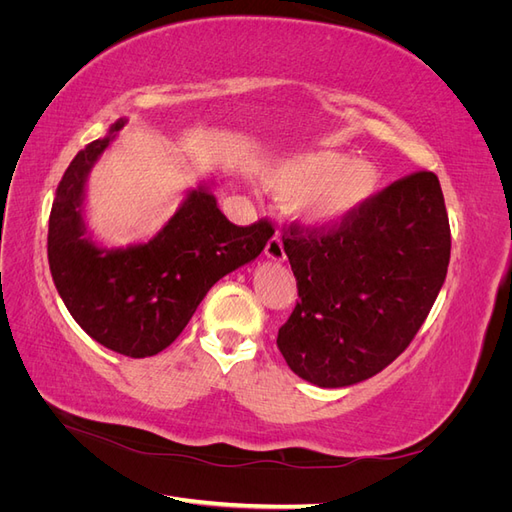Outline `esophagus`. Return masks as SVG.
Instances as JSON below:
<instances>
[{"label":"esophagus","mask_w":512,"mask_h":512,"mask_svg":"<svg viewBox=\"0 0 512 512\" xmlns=\"http://www.w3.org/2000/svg\"><path fill=\"white\" fill-rule=\"evenodd\" d=\"M265 254H267V258H271V260H275V262H282V260L286 258L282 239L277 237V235L271 237V239L267 241V245H265Z\"/></svg>","instance_id":"obj_1"}]
</instances>
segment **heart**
I'll return each mask as SVG.
<instances>
[{
	"instance_id": "1",
	"label": "heart",
	"mask_w": 512,
	"mask_h": 512,
	"mask_svg": "<svg viewBox=\"0 0 512 512\" xmlns=\"http://www.w3.org/2000/svg\"><path fill=\"white\" fill-rule=\"evenodd\" d=\"M262 181L288 200L294 220L309 228H335L374 198L380 170L374 162L324 147L271 162Z\"/></svg>"
}]
</instances>
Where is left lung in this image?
<instances>
[{
  "instance_id": "left-lung-1",
  "label": "left lung",
  "mask_w": 512,
  "mask_h": 512,
  "mask_svg": "<svg viewBox=\"0 0 512 512\" xmlns=\"http://www.w3.org/2000/svg\"><path fill=\"white\" fill-rule=\"evenodd\" d=\"M299 301L277 348L299 378L339 389L376 376L421 329L446 280L451 228L440 181L391 183L335 228L290 226Z\"/></svg>"
}]
</instances>
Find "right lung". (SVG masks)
<instances>
[{"label": "right lung", "instance_id": "1", "mask_svg": "<svg viewBox=\"0 0 512 512\" xmlns=\"http://www.w3.org/2000/svg\"><path fill=\"white\" fill-rule=\"evenodd\" d=\"M126 123L117 119L76 153L61 177L49 218V267L61 301L91 339L145 359L175 342L215 282L258 258L273 226H235L211 192L215 181H203L149 241L100 245L85 224L87 177Z\"/></svg>", "mask_w": 512, "mask_h": 512}]
</instances>
